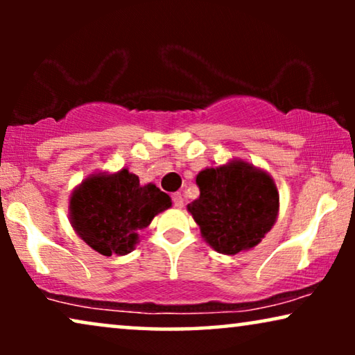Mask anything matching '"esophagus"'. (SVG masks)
Wrapping results in <instances>:
<instances>
[{
    "label": "esophagus",
    "instance_id": "34e87169",
    "mask_svg": "<svg viewBox=\"0 0 355 355\" xmlns=\"http://www.w3.org/2000/svg\"><path fill=\"white\" fill-rule=\"evenodd\" d=\"M173 203H174V207H178V208H181L184 205V197L181 192L173 193Z\"/></svg>",
    "mask_w": 355,
    "mask_h": 355
}]
</instances>
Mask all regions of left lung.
Wrapping results in <instances>:
<instances>
[{"label":"left lung","instance_id":"left-lung-1","mask_svg":"<svg viewBox=\"0 0 355 355\" xmlns=\"http://www.w3.org/2000/svg\"><path fill=\"white\" fill-rule=\"evenodd\" d=\"M200 197L187 210L202 236L220 254L234 255L259 244L275 225L279 196L268 174L234 162L198 173Z\"/></svg>","mask_w":355,"mask_h":355}]
</instances>
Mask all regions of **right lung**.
I'll return each mask as SVG.
<instances>
[{
  "instance_id": "1",
  "label": "right lung",
  "mask_w": 355,
  "mask_h": 355,
  "mask_svg": "<svg viewBox=\"0 0 355 355\" xmlns=\"http://www.w3.org/2000/svg\"><path fill=\"white\" fill-rule=\"evenodd\" d=\"M171 207L168 193L142 186L128 169L85 179L71 197V221L77 234L101 255H124L153 216Z\"/></svg>"
}]
</instances>
